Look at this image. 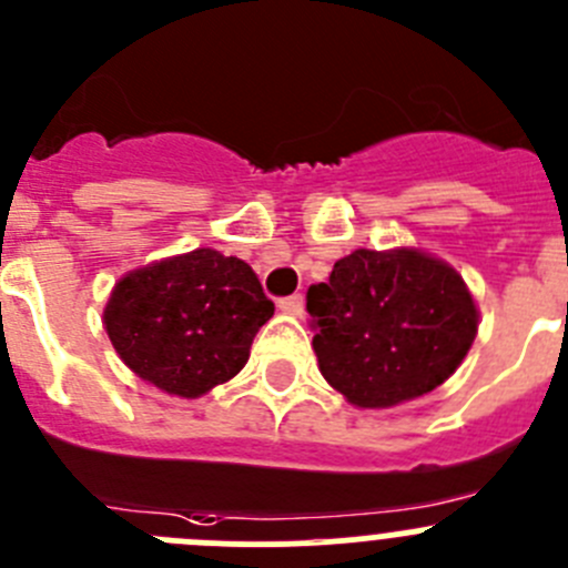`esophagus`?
Wrapping results in <instances>:
<instances>
[{"mask_svg":"<svg viewBox=\"0 0 568 568\" xmlns=\"http://www.w3.org/2000/svg\"><path fill=\"white\" fill-rule=\"evenodd\" d=\"M278 310L298 318L301 312H304V298H301V295H287V298H278Z\"/></svg>","mask_w":568,"mask_h":568,"instance_id":"obj_1","label":"esophagus"}]
</instances>
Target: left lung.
I'll list each match as a JSON object with an SVG mask.
<instances>
[{"mask_svg":"<svg viewBox=\"0 0 568 568\" xmlns=\"http://www.w3.org/2000/svg\"><path fill=\"white\" fill-rule=\"evenodd\" d=\"M321 374L352 405L388 408L442 386L478 312L454 267L419 250H355L306 290Z\"/></svg>","mask_w":568,"mask_h":568,"instance_id":"8db88e82","label":"left lung"}]
</instances>
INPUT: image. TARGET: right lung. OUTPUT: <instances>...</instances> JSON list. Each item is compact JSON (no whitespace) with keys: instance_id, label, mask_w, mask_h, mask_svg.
<instances>
[{"instance_id":"add662e5","label":"right lung","mask_w":568,"mask_h":568,"mask_svg":"<svg viewBox=\"0 0 568 568\" xmlns=\"http://www.w3.org/2000/svg\"><path fill=\"white\" fill-rule=\"evenodd\" d=\"M273 312L242 258L200 247L118 281L103 324L134 374L176 397H200L239 374Z\"/></svg>"}]
</instances>
